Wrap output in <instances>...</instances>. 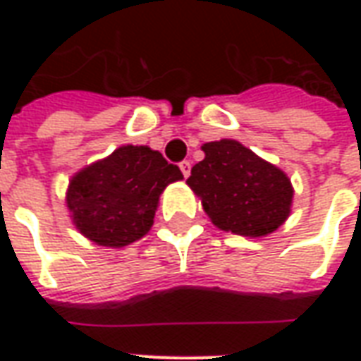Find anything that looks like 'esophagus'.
Masks as SVG:
<instances>
[{
    "instance_id": "34e87169",
    "label": "esophagus",
    "mask_w": 361,
    "mask_h": 361,
    "mask_svg": "<svg viewBox=\"0 0 361 361\" xmlns=\"http://www.w3.org/2000/svg\"><path fill=\"white\" fill-rule=\"evenodd\" d=\"M180 170H181V173H183V176L188 178L189 173H191V162H189V160H181Z\"/></svg>"
}]
</instances>
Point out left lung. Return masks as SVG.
Segmentation results:
<instances>
[{
	"label": "left lung",
	"mask_w": 361,
	"mask_h": 361,
	"mask_svg": "<svg viewBox=\"0 0 361 361\" xmlns=\"http://www.w3.org/2000/svg\"><path fill=\"white\" fill-rule=\"evenodd\" d=\"M203 152L188 185L214 226L259 238L284 224L294 197L286 173L234 139L204 142Z\"/></svg>",
	"instance_id": "obj_1"
}]
</instances>
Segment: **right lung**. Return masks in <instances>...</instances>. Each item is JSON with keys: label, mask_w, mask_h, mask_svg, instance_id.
Segmentation results:
<instances>
[{"label": "right lung", "mask_w": 361, "mask_h": 361, "mask_svg": "<svg viewBox=\"0 0 361 361\" xmlns=\"http://www.w3.org/2000/svg\"><path fill=\"white\" fill-rule=\"evenodd\" d=\"M178 180H183L180 168L168 164L158 150L126 145L75 173L67 209L90 242L123 247L149 232L160 193Z\"/></svg>", "instance_id": "1"}]
</instances>
